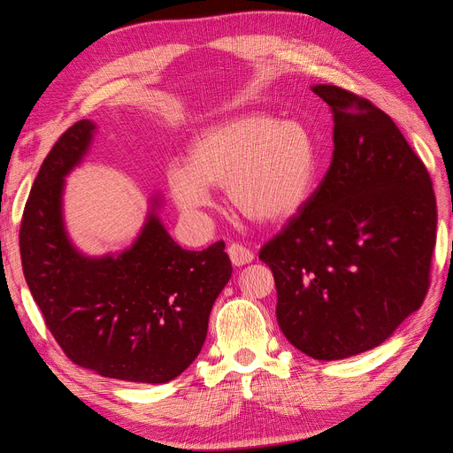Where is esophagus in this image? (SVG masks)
Returning <instances> with one entry per match:
<instances>
[{
	"mask_svg": "<svg viewBox=\"0 0 453 453\" xmlns=\"http://www.w3.org/2000/svg\"><path fill=\"white\" fill-rule=\"evenodd\" d=\"M228 255H230V260H232V265H234V266H243V265L251 263V260L255 258L253 251L250 248H245V245L238 243V242L228 245Z\"/></svg>",
	"mask_w": 453,
	"mask_h": 453,
	"instance_id": "34e87169",
	"label": "esophagus"
}]
</instances>
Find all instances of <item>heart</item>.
<instances>
[{
	"instance_id": "obj_1",
	"label": "heart",
	"mask_w": 453,
	"mask_h": 453,
	"mask_svg": "<svg viewBox=\"0 0 453 453\" xmlns=\"http://www.w3.org/2000/svg\"><path fill=\"white\" fill-rule=\"evenodd\" d=\"M315 147L304 127L263 113L240 115L203 130L187 164L166 172L170 195L188 217L211 208V187H226L230 203L255 223L291 217L308 198Z\"/></svg>"
}]
</instances>
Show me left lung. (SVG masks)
Returning <instances> with one entry per match:
<instances>
[{
  "mask_svg": "<svg viewBox=\"0 0 453 453\" xmlns=\"http://www.w3.org/2000/svg\"><path fill=\"white\" fill-rule=\"evenodd\" d=\"M334 150L323 181L258 258L273 273L281 333L319 361L386 342L425 300L436 200L421 158L393 119L333 85Z\"/></svg>",
  "mask_w": 453,
  "mask_h": 453,
  "instance_id": "8db88e82",
  "label": "left lung"
}]
</instances>
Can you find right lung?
<instances>
[{
	"label": "right lung",
	"instance_id": "right-lung-1",
	"mask_svg": "<svg viewBox=\"0 0 453 453\" xmlns=\"http://www.w3.org/2000/svg\"><path fill=\"white\" fill-rule=\"evenodd\" d=\"M94 130L90 120L75 122L41 164L19 234L24 278L75 365L105 378L166 383L198 357L213 303L232 276L230 258L225 242L180 248L155 210L130 250L81 255L64 230L62 190Z\"/></svg>",
	"mask_w": 453,
	"mask_h": 453
}]
</instances>
